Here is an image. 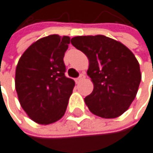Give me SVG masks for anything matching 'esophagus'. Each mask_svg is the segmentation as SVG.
<instances>
[{"label":"esophagus","mask_w":153,"mask_h":153,"mask_svg":"<svg viewBox=\"0 0 153 153\" xmlns=\"http://www.w3.org/2000/svg\"><path fill=\"white\" fill-rule=\"evenodd\" d=\"M85 78V74L82 72V73H80V76H79V77L77 78V79H76V82H77V83H79L81 81H82L83 79Z\"/></svg>","instance_id":"esophagus-1"}]
</instances>
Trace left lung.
I'll return each instance as SVG.
<instances>
[{"label": "left lung", "mask_w": 153, "mask_h": 153, "mask_svg": "<svg viewBox=\"0 0 153 153\" xmlns=\"http://www.w3.org/2000/svg\"><path fill=\"white\" fill-rule=\"evenodd\" d=\"M71 43L89 58L87 74L94 89L84 100L91 112L104 118L121 116L134 101L142 80L134 54L103 35L75 36Z\"/></svg>", "instance_id": "left-lung-1"}]
</instances>
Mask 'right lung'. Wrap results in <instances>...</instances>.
Returning <instances> with one entry per match:
<instances>
[{
  "label": "right lung",
  "mask_w": 153,
  "mask_h": 153,
  "mask_svg": "<svg viewBox=\"0 0 153 153\" xmlns=\"http://www.w3.org/2000/svg\"><path fill=\"white\" fill-rule=\"evenodd\" d=\"M70 37L50 35L33 43L19 60L15 87L19 103L36 123L49 125L64 115L75 82L67 78L64 53Z\"/></svg>",
  "instance_id": "obj_1"
}]
</instances>
